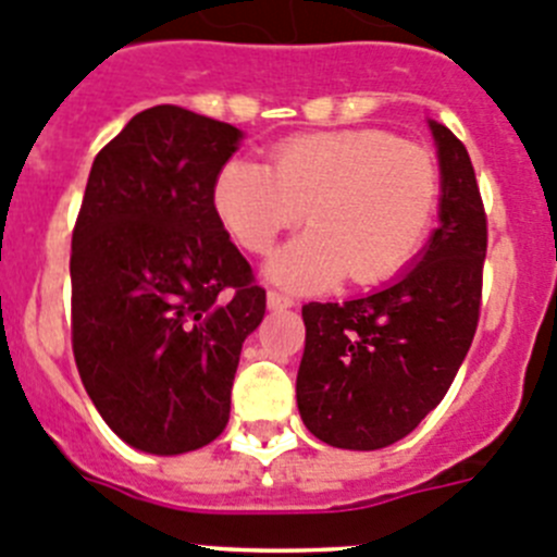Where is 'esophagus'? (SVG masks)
Here are the masks:
<instances>
[{
    "label": "esophagus",
    "instance_id": "1",
    "mask_svg": "<svg viewBox=\"0 0 557 557\" xmlns=\"http://www.w3.org/2000/svg\"><path fill=\"white\" fill-rule=\"evenodd\" d=\"M267 299H269V308L272 310H283V308H290V305H294V299L288 297V294H280V290H269L267 294Z\"/></svg>",
    "mask_w": 557,
    "mask_h": 557
}]
</instances>
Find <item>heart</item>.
<instances>
[{
	"mask_svg": "<svg viewBox=\"0 0 557 557\" xmlns=\"http://www.w3.org/2000/svg\"><path fill=\"white\" fill-rule=\"evenodd\" d=\"M438 163L385 129L283 138L269 166L233 158L213 180V208L230 238L267 255L308 213L313 227L285 244L269 274L288 288H327L347 274L377 285L403 272L438 208Z\"/></svg>",
	"mask_w": 557,
	"mask_h": 557,
	"instance_id": "heart-1",
	"label": "heart"
}]
</instances>
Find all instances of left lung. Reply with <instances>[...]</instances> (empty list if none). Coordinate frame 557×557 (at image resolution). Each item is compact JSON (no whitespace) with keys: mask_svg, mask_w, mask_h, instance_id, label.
<instances>
[{"mask_svg":"<svg viewBox=\"0 0 557 557\" xmlns=\"http://www.w3.org/2000/svg\"><path fill=\"white\" fill-rule=\"evenodd\" d=\"M441 160V224L428 252L388 288L308 302L297 405L330 447L380 449L444 399L478 333L488 219L463 141L430 122Z\"/></svg>","mask_w":557,"mask_h":557,"instance_id":"8db88e82","label":"left lung"}]
</instances>
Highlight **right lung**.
<instances>
[{
    "instance_id": "right-lung-1",
    "label": "right lung",
    "mask_w": 557,
    "mask_h": 557,
    "mask_svg": "<svg viewBox=\"0 0 557 557\" xmlns=\"http://www.w3.org/2000/svg\"><path fill=\"white\" fill-rule=\"evenodd\" d=\"M233 124L158 104L99 149L72 233V349L129 447L180 455L222 435L267 290L213 208Z\"/></svg>"
}]
</instances>
